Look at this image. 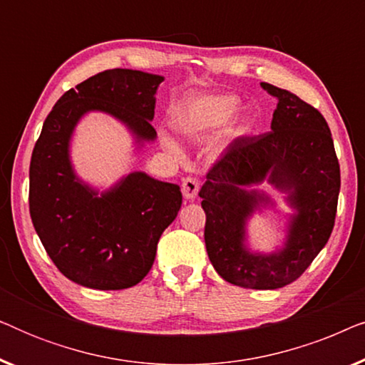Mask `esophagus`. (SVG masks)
<instances>
[{"label":"esophagus","mask_w":365,"mask_h":365,"mask_svg":"<svg viewBox=\"0 0 365 365\" xmlns=\"http://www.w3.org/2000/svg\"><path fill=\"white\" fill-rule=\"evenodd\" d=\"M181 189H182V196L186 197V199H189V201H191V199H194V197L197 196L199 182L194 178H186L182 181Z\"/></svg>","instance_id":"obj_1"}]
</instances>
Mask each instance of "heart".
Here are the masks:
<instances>
[{
	"label": "heart",
	"mask_w": 365,
	"mask_h": 365,
	"mask_svg": "<svg viewBox=\"0 0 365 365\" xmlns=\"http://www.w3.org/2000/svg\"><path fill=\"white\" fill-rule=\"evenodd\" d=\"M239 108V99L231 94H197L182 99L174 109V123L187 136L204 134L222 128ZM169 148H174L168 141Z\"/></svg>",
	"instance_id": "heart-1"
}]
</instances>
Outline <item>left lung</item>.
I'll return each instance as SVG.
<instances>
[{"label":"left lung","mask_w":365,"mask_h":365,"mask_svg":"<svg viewBox=\"0 0 365 365\" xmlns=\"http://www.w3.org/2000/svg\"><path fill=\"white\" fill-rule=\"evenodd\" d=\"M261 86L277 98L271 131L237 138L209 168L199 197L207 256L219 276L239 287L279 289L301 277L331 237L341 168L322 114L286 89ZM266 177L289 190L298 209L287 247L269 257L243 249V224L263 200L243 186Z\"/></svg>","instance_id":"obj_1"}]
</instances>
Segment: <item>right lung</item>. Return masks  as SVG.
<instances>
[{
    "label": "right lung",
    "mask_w": 365,
    "mask_h": 365,
    "mask_svg": "<svg viewBox=\"0 0 365 365\" xmlns=\"http://www.w3.org/2000/svg\"><path fill=\"white\" fill-rule=\"evenodd\" d=\"M163 76L106 69L63 94L44 119L29 164V214L54 266L69 281L99 291L141 282L158 241L182 204L178 184L133 173L101 197L74 176L69 138L79 118L104 111L141 139H154V93Z\"/></svg>",
    "instance_id": "add662e5"
}]
</instances>
